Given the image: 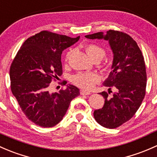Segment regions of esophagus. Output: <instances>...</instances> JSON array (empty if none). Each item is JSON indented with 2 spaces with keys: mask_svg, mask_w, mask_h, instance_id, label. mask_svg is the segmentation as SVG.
Instances as JSON below:
<instances>
[{
  "mask_svg": "<svg viewBox=\"0 0 157 157\" xmlns=\"http://www.w3.org/2000/svg\"><path fill=\"white\" fill-rule=\"evenodd\" d=\"M80 94H81L82 95H89L91 94V92H87V91H84V90H81L80 91Z\"/></svg>",
  "mask_w": 157,
  "mask_h": 157,
  "instance_id": "esophagus-1",
  "label": "esophagus"
}]
</instances>
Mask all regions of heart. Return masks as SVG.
Segmentation results:
<instances>
[{
	"label": "heart",
	"instance_id": "b5f03b06",
	"mask_svg": "<svg viewBox=\"0 0 157 157\" xmlns=\"http://www.w3.org/2000/svg\"><path fill=\"white\" fill-rule=\"evenodd\" d=\"M86 52L93 60L96 59H101L105 56V49L97 44H91L86 47ZM72 54V50H69L66 53L65 60L67 61ZM100 76L95 72H79L74 74L71 77V82L74 85L83 90H90L94 87V86L100 81Z\"/></svg>",
	"mask_w": 157,
	"mask_h": 157
}]
</instances>
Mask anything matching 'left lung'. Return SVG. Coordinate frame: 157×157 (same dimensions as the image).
Listing matches in <instances>:
<instances>
[{"label":"left lung","instance_id":"left-lung-1","mask_svg":"<svg viewBox=\"0 0 157 157\" xmlns=\"http://www.w3.org/2000/svg\"><path fill=\"white\" fill-rule=\"evenodd\" d=\"M85 37L108 40L113 51L112 71L103 83L109 92H100L105 105L94 111V117L105 128H117L134 116L145 96L147 73L144 56L134 39L122 31L109 30L106 34L98 32ZM111 88L115 92L110 97Z\"/></svg>","mask_w":157,"mask_h":157}]
</instances>
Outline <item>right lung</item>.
<instances>
[{
	"mask_svg": "<svg viewBox=\"0 0 157 157\" xmlns=\"http://www.w3.org/2000/svg\"><path fill=\"white\" fill-rule=\"evenodd\" d=\"M79 38L42 31L26 40L13 60L11 91L26 117L37 126L49 128L58 124L71 101L80 95L79 89L73 85L59 92L49 91L52 80L62 74V51Z\"/></svg>",
	"mask_w": 157,
	"mask_h": 157,
	"instance_id": "add662e5",
	"label": "right lung"
}]
</instances>
